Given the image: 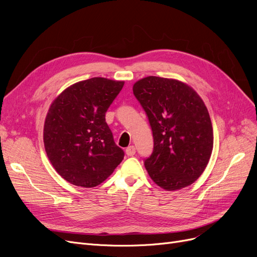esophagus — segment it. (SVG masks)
I'll return each instance as SVG.
<instances>
[{
  "label": "esophagus",
  "instance_id": "34e87169",
  "mask_svg": "<svg viewBox=\"0 0 257 257\" xmlns=\"http://www.w3.org/2000/svg\"><path fill=\"white\" fill-rule=\"evenodd\" d=\"M125 153L127 157H133L136 153V148L134 146H128L126 149H125Z\"/></svg>",
  "mask_w": 257,
  "mask_h": 257
}]
</instances>
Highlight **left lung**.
<instances>
[{
  "mask_svg": "<svg viewBox=\"0 0 257 257\" xmlns=\"http://www.w3.org/2000/svg\"><path fill=\"white\" fill-rule=\"evenodd\" d=\"M133 93L148 116L153 151L145 160L152 180L167 191L185 188L205 170L213 148V130L203 99L188 84L149 76Z\"/></svg>",
  "mask_w": 257,
  "mask_h": 257,
  "instance_id": "8db88e82",
  "label": "left lung"
}]
</instances>
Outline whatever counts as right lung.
<instances>
[{
  "mask_svg": "<svg viewBox=\"0 0 257 257\" xmlns=\"http://www.w3.org/2000/svg\"><path fill=\"white\" fill-rule=\"evenodd\" d=\"M124 85L94 77L77 82L53 100L44 125L52 166L66 181L93 188L105 181L124 158L106 123V111Z\"/></svg>",
  "mask_w": 257,
  "mask_h": 257,
  "instance_id": "obj_1",
  "label": "right lung"
}]
</instances>
